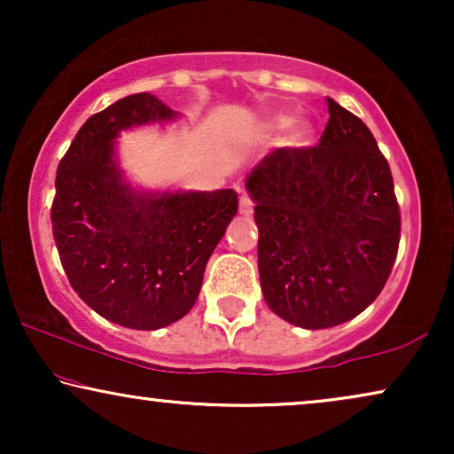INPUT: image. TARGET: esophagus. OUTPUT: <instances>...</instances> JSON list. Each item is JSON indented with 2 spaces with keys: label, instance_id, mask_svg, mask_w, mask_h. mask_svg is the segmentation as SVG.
<instances>
[{
  "label": "esophagus",
  "instance_id": "1",
  "mask_svg": "<svg viewBox=\"0 0 454 454\" xmlns=\"http://www.w3.org/2000/svg\"><path fill=\"white\" fill-rule=\"evenodd\" d=\"M252 210H254V202H252V198L247 196L246 192H241V196H239V215L250 216V215H252Z\"/></svg>",
  "mask_w": 454,
  "mask_h": 454
}]
</instances>
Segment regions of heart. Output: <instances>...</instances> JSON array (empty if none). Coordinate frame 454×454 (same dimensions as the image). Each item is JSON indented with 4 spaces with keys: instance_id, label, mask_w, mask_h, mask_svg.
<instances>
[{
    "instance_id": "b5f03b06",
    "label": "heart",
    "mask_w": 454,
    "mask_h": 454,
    "mask_svg": "<svg viewBox=\"0 0 454 454\" xmlns=\"http://www.w3.org/2000/svg\"><path fill=\"white\" fill-rule=\"evenodd\" d=\"M289 122L292 123V126L289 127V142H291V145H301V142H306L309 132H312L308 121H301V120L291 121L289 117L278 115V117H272V120H270V128L272 129H283V128H287Z\"/></svg>"
}]
</instances>
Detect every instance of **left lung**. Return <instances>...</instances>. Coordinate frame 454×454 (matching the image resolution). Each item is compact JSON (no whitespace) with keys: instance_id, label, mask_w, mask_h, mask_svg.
Wrapping results in <instances>:
<instances>
[{"instance_id":"left-lung-1","label":"left lung","mask_w":454,"mask_h":454,"mask_svg":"<svg viewBox=\"0 0 454 454\" xmlns=\"http://www.w3.org/2000/svg\"><path fill=\"white\" fill-rule=\"evenodd\" d=\"M326 103L318 145L277 148L246 179L264 300L309 331L362 314L387 285L401 239L388 160L359 117Z\"/></svg>"}]
</instances>
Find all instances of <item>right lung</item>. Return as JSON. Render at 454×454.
Wrapping results in <instances>:
<instances>
[{
    "label": "right lung",
    "instance_id": "add662e5",
    "mask_svg": "<svg viewBox=\"0 0 454 454\" xmlns=\"http://www.w3.org/2000/svg\"><path fill=\"white\" fill-rule=\"evenodd\" d=\"M173 117L148 92L120 98L86 120L55 177L53 239L67 281L97 314L136 331L190 312L238 213L233 190L136 192L123 179L114 145L121 129Z\"/></svg>",
    "mask_w": 454,
    "mask_h": 454
}]
</instances>
